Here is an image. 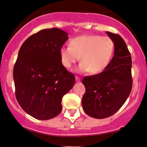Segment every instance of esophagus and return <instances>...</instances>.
<instances>
[{"label":"esophagus","instance_id":"1","mask_svg":"<svg viewBox=\"0 0 147 147\" xmlns=\"http://www.w3.org/2000/svg\"><path fill=\"white\" fill-rule=\"evenodd\" d=\"M76 81H80V77L77 76H76Z\"/></svg>","mask_w":147,"mask_h":147}]
</instances>
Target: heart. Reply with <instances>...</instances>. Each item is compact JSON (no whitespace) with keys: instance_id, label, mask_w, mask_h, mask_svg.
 <instances>
[{"instance_id":"1","label":"heart","mask_w":147,"mask_h":147,"mask_svg":"<svg viewBox=\"0 0 147 147\" xmlns=\"http://www.w3.org/2000/svg\"><path fill=\"white\" fill-rule=\"evenodd\" d=\"M115 42L109 37L100 35H81L70 40L69 47H63L60 50L62 65L70 69L79 60L78 72L90 71L96 74L103 71L109 65L114 51Z\"/></svg>"}]
</instances>
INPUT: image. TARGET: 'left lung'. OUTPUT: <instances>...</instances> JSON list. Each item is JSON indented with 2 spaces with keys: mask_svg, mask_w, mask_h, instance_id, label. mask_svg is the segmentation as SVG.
<instances>
[{
  "mask_svg": "<svg viewBox=\"0 0 147 147\" xmlns=\"http://www.w3.org/2000/svg\"><path fill=\"white\" fill-rule=\"evenodd\" d=\"M115 42L114 56L101 73L85 76L82 82L85 93L82 98L85 113L96 119L109 117L120 109L133 85L131 53L120 35L107 31Z\"/></svg>",
  "mask_w": 147,
  "mask_h": 147,
  "instance_id": "obj_1",
  "label": "left lung"
}]
</instances>
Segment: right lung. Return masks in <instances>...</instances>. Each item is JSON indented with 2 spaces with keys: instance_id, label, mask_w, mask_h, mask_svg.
<instances>
[{
  "instance_id": "1",
  "label": "right lung",
  "mask_w": 147,
  "mask_h": 147,
  "mask_svg": "<svg viewBox=\"0 0 147 147\" xmlns=\"http://www.w3.org/2000/svg\"><path fill=\"white\" fill-rule=\"evenodd\" d=\"M68 34L57 28L44 29L24 42L14 67L15 95L26 113L40 120L58 115L62 98L75 76L61 62L60 50Z\"/></svg>"
}]
</instances>
